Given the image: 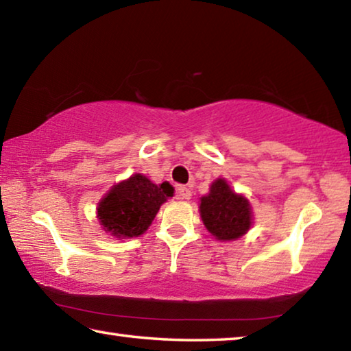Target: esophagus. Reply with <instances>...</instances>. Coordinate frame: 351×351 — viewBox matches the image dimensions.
Returning a JSON list of instances; mask_svg holds the SVG:
<instances>
[{
    "instance_id": "1",
    "label": "esophagus",
    "mask_w": 351,
    "mask_h": 351,
    "mask_svg": "<svg viewBox=\"0 0 351 351\" xmlns=\"http://www.w3.org/2000/svg\"><path fill=\"white\" fill-rule=\"evenodd\" d=\"M176 193L178 197H180L181 199H190V197H192V192H190V189H187L186 186H180L176 189Z\"/></svg>"
}]
</instances>
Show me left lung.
<instances>
[{
    "instance_id": "1",
    "label": "left lung",
    "mask_w": 351,
    "mask_h": 351,
    "mask_svg": "<svg viewBox=\"0 0 351 351\" xmlns=\"http://www.w3.org/2000/svg\"><path fill=\"white\" fill-rule=\"evenodd\" d=\"M201 219L217 240L230 241L245 235L252 224V209L243 195L235 193L221 178L212 182L210 192L201 198Z\"/></svg>"
}]
</instances>
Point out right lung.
<instances>
[{
  "label": "right lung",
  "mask_w": 351,
  "mask_h": 351,
  "mask_svg": "<svg viewBox=\"0 0 351 351\" xmlns=\"http://www.w3.org/2000/svg\"><path fill=\"white\" fill-rule=\"evenodd\" d=\"M169 182L153 184L147 176L136 173L127 181L112 186L100 199L97 218L105 232L116 239H133L145 232L169 197H173Z\"/></svg>",
  "instance_id": "obj_1"
}]
</instances>
